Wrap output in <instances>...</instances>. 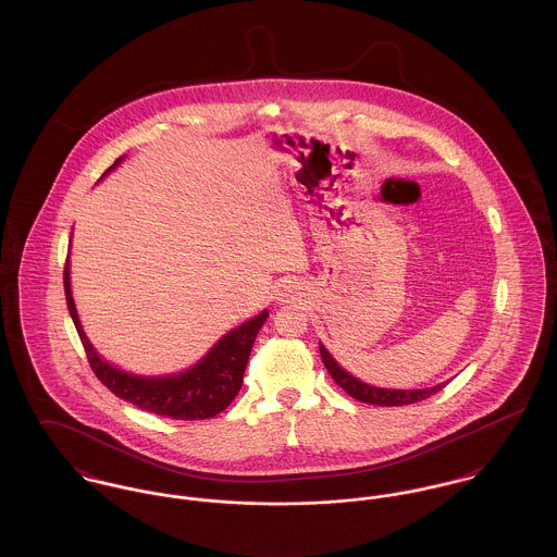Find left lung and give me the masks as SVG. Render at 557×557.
I'll return each instance as SVG.
<instances>
[{
    "label": "left lung",
    "mask_w": 557,
    "mask_h": 557,
    "mask_svg": "<svg viewBox=\"0 0 557 557\" xmlns=\"http://www.w3.org/2000/svg\"><path fill=\"white\" fill-rule=\"evenodd\" d=\"M319 352H321V361L325 366L327 373L334 377V382L345 391L346 395H350L361 403H370V405H380V407H397V405H411L418 400L432 397L434 393L443 391L447 382H441L436 386L430 388H382V386H373L359 377H355L350 371H346L325 346L319 343Z\"/></svg>",
    "instance_id": "8db88e82"
}]
</instances>
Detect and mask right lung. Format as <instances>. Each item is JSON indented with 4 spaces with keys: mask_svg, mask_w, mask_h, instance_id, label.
<instances>
[{
    "mask_svg": "<svg viewBox=\"0 0 557 557\" xmlns=\"http://www.w3.org/2000/svg\"><path fill=\"white\" fill-rule=\"evenodd\" d=\"M125 157L116 160L102 180L110 175ZM64 292L66 305L73 323L79 332L81 343L85 346L91 370L100 377V382L114 395L127 403L137 405L150 413L173 420H207L221 413L239 393L244 370L255 345L259 330L263 327L269 311L263 309L259 315L246 319L244 323L230 330L200 357L194 366L186 370L159 375H144L133 371L121 370L107 361L91 341L87 338L81 325L79 311L75 307L73 288H71V259H66L64 269Z\"/></svg>",
    "mask_w": 557,
    "mask_h": 557,
    "instance_id": "obj_1",
    "label": "right lung"
}]
</instances>
